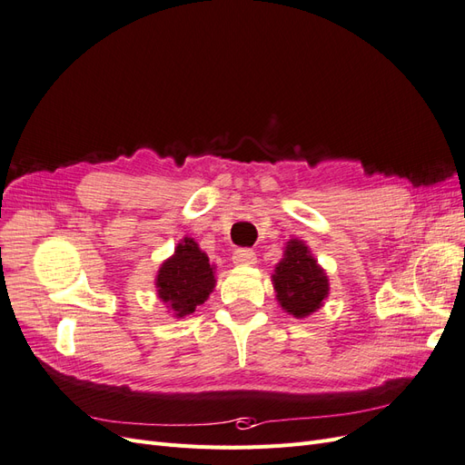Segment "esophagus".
Here are the masks:
<instances>
[{"label":"esophagus","instance_id":"34e87169","mask_svg":"<svg viewBox=\"0 0 465 465\" xmlns=\"http://www.w3.org/2000/svg\"><path fill=\"white\" fill-rule=\"evenodd\" d=\"M232 261L237 266H252L254 262H257V257H254V252L251 249H237L233 252Z\"/></svg>","mask_w":465,"mask_h":465}]
</instances>
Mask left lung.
Returning a JSON list of instances; mask_svg holds the SVG:
<instances>
[{
	"instance_id": "left-lung-1",
	"label": "left lung",
	"mask_w": 465,
	"mask_h": 465,
	"mask_svg": "<svg viewBox=\"0 0 465 465\" xmlns=\"http://www.w3.org/2000/svg\"><path fill=\"white\" fill-rule=\"evenodd\" d=\"M272 286L280 307L295 319L317 312L331 293V282L309 245L302 239H288L283 257L274 266Z\"/></svg>"
}]
</instances>
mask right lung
<instances>
[{"label":"right lung","instance_id":"obj_1","mask_svg":"<svg viewBox=\"0 0 465 465\" xmlns=\"http://www.w3.org/2000/svg\"><path fill=\"white\" fill-rule=\"evenodd\" d=\"M154 286L166 309L173 317L183 319L214 292V264L193 237H183L172 257L160 264Z\"/></svg>","mask_w":465,"mask_h":465}]
</instances>
